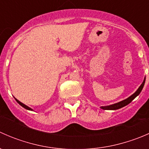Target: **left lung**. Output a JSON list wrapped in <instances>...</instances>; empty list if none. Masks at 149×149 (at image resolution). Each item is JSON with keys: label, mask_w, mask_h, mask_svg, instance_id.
Returning a JSON list of instances; mask_svg holds the SVG:
<instances>
[{"label": "left lung", "mask_w": 149, "mask_h": 149, "mask_svg": "<svg viewBox=\"0 0 149 149\" xmlns=\"http://www.w3.org/2000/svg\"><path fill=\"white\" fill-rule=\"evenodd\" d=\"M144 84H145V79H144L143 82L142 84L140 86L139 88H138L137 91H136V92L134 93V94H132L130 97H129L128 98L126 99V100H123V101L114 104L109 105V106L101 107V108H102V109H108V110H115V109H120V108L126 106V105H127L128 104H130V102H131L133 101V100H134V99L136 98V97H137L138 95H139V94L141 93V91H142L143 88Z\"/></svg>", "instance_id": "obj_1"}]
</instances>
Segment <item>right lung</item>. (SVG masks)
<instances>
[{
  "mask_svg": "<svg viewBox=\"0 0 149 149\" xmlns=\"http://www.w3.org/2000/svg\"><path fill=\"white\" fill-rule=\"evenodd\" d=\"M15 100H16V101L17 102L19 103V104L21 105V106H22V107H24V108H25V109H28V110H33V109H31V108L29 107L28 106H26V105H25L24 104H23V103H22V102H19V100H16V98H15Z\"/></svg>",
  "mask_w": 149,
  "mask_h": 149,
  "instance_id": "add662e5",
  "label": "right lung"
}]
</instances>
